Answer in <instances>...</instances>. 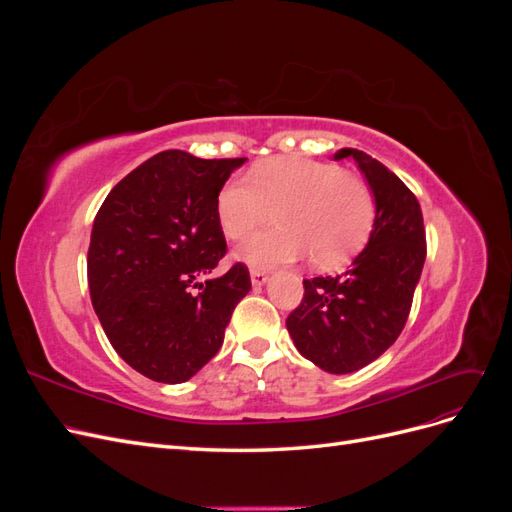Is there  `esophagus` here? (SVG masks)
I'll return each instance as SVG.
<instances>
[{
	"label": "esophagus",
	"mask_w": 512,
	"mask_h": 512,
	"mask_svg": "<svg viewBox=\"0 0 512 512\" xmlns=\"http://www.w3.org/2000/svg\"><path fill=\"white\" fill-rule=\"evenodd\" d=\"M250 277H252V286H254V288L265 286L267 280H269L267 271H260V269H252V271H250Z\"/></svg>",
	"instance_id": "obj_1"
}]
</instances>
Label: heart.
<instances>
[{"instance_id": "1", "label": "heart", "mask_w": 512, "mask_h": 512, "mask_svg": "<svg viewBox=\"0 0 512 512\" xmlns=\"http://www.w3.org/2000/svg\"><path fill=\"white\" fill-rule=\"evenodd\" d=\"M275 209V228L262 230L239 247V260L256 269L312 254L320 269H333L359 250L374 224V196L367 185L331 162L271 158L250 175L228 179L215 198L224 235L241 241Z\"/></svg>"}]
</instances>
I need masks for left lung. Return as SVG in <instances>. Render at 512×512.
Masks as SVG:
<instances>
[{"label": "left lung", "instance_id": "8db88e82", "mask_svg": "<svg viewBox=\"0 0 512 512\" xmlns=\"http://www.w3.org/2000/svg\"><path fill=\"white\" fill-rule=\"evenodd\" d=\"M344 158L374 194V230L344 273L303 280V301L286 318L297 350L329 374H352L395 344L427 254L421 205L408 185L365 151L339 149L335 160Z\"/></svg>", "mask_w": 512, "mask_h": 512}]
</instances>
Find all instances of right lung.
Masks as SVG:
<instances>
[{"label":"right lung","mask_w":512,"mask_h":512,"mask_svg":"<svg viewBox=\"0 0 512 512\" xmlns=\"http://www.w3.org/2000/svg\"><path fill=\"white\" fill-rule=\"evenodd\" d=\"M243 162L162 151L123 177L96 215L91 303L117 354L149 380L179 384L203 369L252 288L241 262L205 280L226 254L215 198Z\"/></svg>","instance_id":"right-lung-1"}]
</instances>
